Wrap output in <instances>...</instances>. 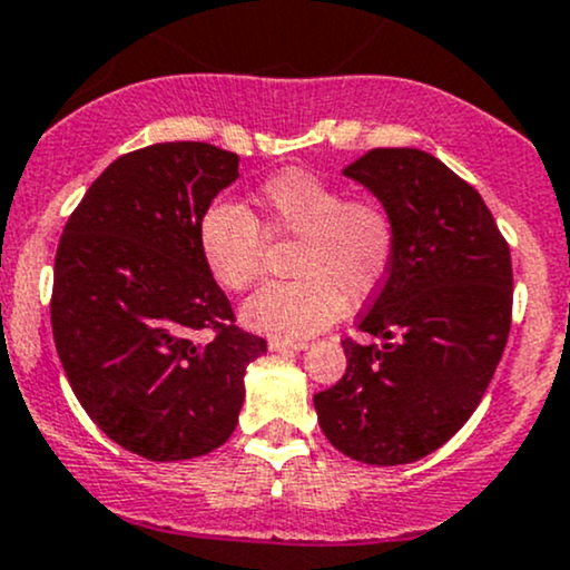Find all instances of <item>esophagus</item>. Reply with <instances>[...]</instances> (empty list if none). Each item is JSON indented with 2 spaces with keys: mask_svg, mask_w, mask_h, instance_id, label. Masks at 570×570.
<instances>
[{
  "mask_svg": "<svg viewBox=\"0 0 570 570\" xmlns=\"http://www.w3.org/2000/svg\"><path fill=\"white\" fill-rule=\"evenodd\" d=\"M267 345H271V351H276V353H286V351H305V342L303 340H284V337H273L271 342H267Z\"/></svg>",
  "mask_w": 570,
  "mask_h": 570,
  "instance_id": "obj_1",
  "label": "esophagus"
}]
</instances>
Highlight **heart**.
Segmentation results:
<instances>
[{"instance_id": "obj_1", "label": "heart", "mask_w": 570, "mask_h": 570, "mask_svg": "<svg viewBox=\"0 0 570 570\" xmlns=\"http://www.w3.org/2000/svg\"><path fill=\"white\" fill-rule=\"evenodd\" d=\"M265 238H294L289 281H271L242 307V321L276 337H307L345 305L382 289L397 255V223L372 196H351L311 169L259 183L252 209L215 202L198 215L196 246L209 278L246 292L259 276Z\"/></svg>"}]
</instances>
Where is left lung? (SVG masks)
<instances>
[{
  "label": "left lung",
  "instance_id": "1",
  "mask_svg": "<svg viewBox=\"0 0 570 570\" xmlns=\"http://www.w3.org/2000/svg\"><path fill=\"white\" fill-rule=\"evenodd\" d=\"M397 223L393 271L347 368L313 395L334 449L366 464H409L462 430L489 387L512 324V259L485 202L433 154L372 148L342 169Z\"/></svg>",
  "mask_w": 570,
  "mask_h": 570
}]
</instances>
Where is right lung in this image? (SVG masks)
Wrapping results in <instances>:
<instances>
[{
	"mask_svg": "<svg viewBox=\"0 0 570 570\" xmlns=\"http://www.w3.org/2000/svg\"><path fill=\"white\" fill-rule=\"evenodd\" d=\"M236 177L238 156L209 142L132 150L89 185L60 236L50 315L68 385L102 433L150 462L228 441L246 366L267 351L236 326L196 246L198 215Z\"/></svg>",
	"mask_w": 570,
	"mask_h": 570,
	"instance_id": "obj_1",
	"label": "right lung"
}]
</instances>
